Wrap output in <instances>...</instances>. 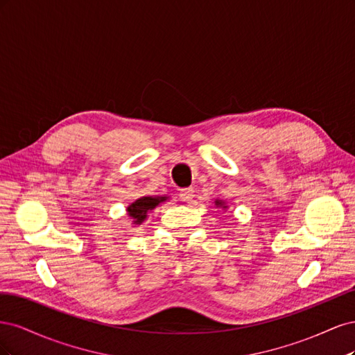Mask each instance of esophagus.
Listing matches in <instances>:
<instances>
[{"instance_id":"34e87169","label":"esophagus","mask_w":355,"mask_h":355,"mask_svg":"<svg viewBox=\"0 0 355 355\" xmlns=\"http://www.w3.org/2000/svg\"><path fill=\"white\" fill-rule=\"evenodd\" d=\"M194 188H185V189H182L180 191V194H179V197H180V200L182 201H185V202H189L192 198H194Z\"/></svg>"}]
</instances>
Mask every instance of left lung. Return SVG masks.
<instances>
[{
    "mask_svg": "<svg viewBox=\"0 0 355 355\" xmlns=\"http://www.w3.org/2000/svg\"><path fill=\"white\" fill-rule=\"evenodd\" d=\"M214 204H216L218 207H223V209H227V206H225V202H223L222 200H216V201H214Z\"/></svg>",
    "mask_w": 355,
    "mask_h": 355,
    "instance_id": "8db88e82",
    "label": "left lung"
}]
</instances>
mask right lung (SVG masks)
<instances>
[{"label": "right lung", "mask_w": 355, "mask_h": 355, "mask_svg": "<svg viewBox=\"0 0 355 355\" xmlns=\"http://www.w3.org/2000/svg\"><path fill=\"white\" fill-rule=\"evenodd\" d=\"M167 197H142L137 198L135 202H132L130 206L127 207L128 216L133 219L135 225H141L145 219L148 211L154 210L159 202L166 201Z\"/></svg>", "instance_id": "add662e5"}]
</instances>
